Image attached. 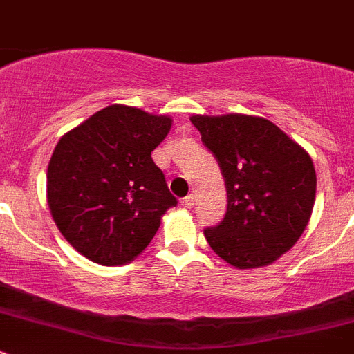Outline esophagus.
<instances>
[{
	"instance_id": "esophagus-1",
	"label": "esophagus",
	"mask_w": 354,
	"mask_h": 354,
	"mask_svg": "<svg viewBox=\"0 0 354 354\" xmlns=\"http://www.w3.org/2000/svg\"><path fill=\"white\" fill-rule=\"evenodd\" d=\"M181 205H183L185 209H192L195 205V197L194 195H187V197L181 198Z\"/></svg>"
}]
</instances>
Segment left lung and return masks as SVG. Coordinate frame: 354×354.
Masks as SVG:
<instances>
[{"instance_id":"1","label":"left lung","mask_w":354,"mask_h":354,"mask_svg":"<svg viewBox=\"0 0 354 354\" xmlns=\"http://www.w3.org/2000/svg\"><path fill=\"white\" fill-rule=\"evenodd\" d=\"M225 178L228 207L204 230L211 249L239 270L272 264L311 218L317 173L310 153L264 118L192 115Z\"/></svg>"}]
</instances>
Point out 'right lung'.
Listing matches in <instances>:
<instances>
[{
    "mask_svg": "<svg viewBox=\"0 0 354 354\" xmlns=\"http://www.w3.org/2000/svg\"><path fill=\"white\" fill-rule=\"evenodd\" d=\"M171 118L109 105L65 133L48 164V205L77 252L104 266L135 259L178 204L152 152Z\"/></svg>",
    "mask_w": 354,
    "mask_h": 354,
    "instance_id": "1",
    "label": "right lung"
}]
</instances>
